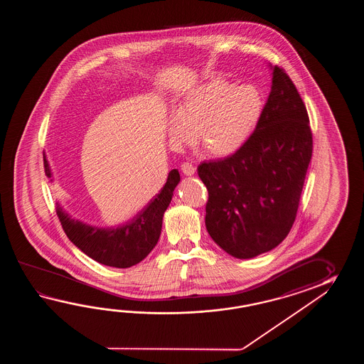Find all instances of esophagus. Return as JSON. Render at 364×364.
I'll use <instances>...</instances> for the list:
<instances>
[{
	"instance_id": "34e87169",
	"label": "esophagus",
	"mask_w": 364,
	"mask_h": 364,
	"mask_svg": "<svg viewBox=\"0 0 364 364\" xmlns=\"http://www.w3.org/2000/svg\"><path fill=\"white\" fill-rule=\"evenodd\" d=\"M181 169L185 173L186 176H193L195 171H196V166L193 163L186 161V163H182V165H181Z\"/></svg>"
}]
</instances>
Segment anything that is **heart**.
<instances>
[{
	"label": "heart",
	"instance_id": "1",
	"mask_svg": "<svg viewBox=\"0 0 364 364\" xmlns=\"http://www.w3.org/2000/svg\"><path fill=\"white\" fill-rule=\"evenodd\" d=\"M262 112L263 97L255 85L210 79L183 95L168 132L178 146L191 143L198 132L210 155H232L250 139Z\"/></svg>",
	"mask_w": 364,
	"mask_h": 364
}]
</instances>
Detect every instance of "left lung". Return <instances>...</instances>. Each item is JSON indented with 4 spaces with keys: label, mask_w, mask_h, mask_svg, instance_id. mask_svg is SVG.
Returning a JSON list of instances; mask_svg holds the SVG:
<instances>
[{
    "label": "left lung",
    "mask_w": 364,
    "mask_h": 364,
    "mask_svg": "<svg viewBox=\"0 0 364 364\" xmlns=\"http://www.w3.org/2000/svg\"><path fill=\"white\" fill-rule=\"evenodd\" d=\"M272 87L255 130L234 155L203 163L205 226L229 255L251 259L277 247L294 224L312 156L307 109L285 70Z\"/></svg>",
    "instance_id": "left-lung-1"
}]
</instances>
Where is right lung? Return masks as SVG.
<instances>
[{"instance_id": "add662e5", "label": "right lung", "mask_w": 364, "mask_h": 364, "mask_svg": "<svg viewBox=\"0 0 364 364\" xmlns=\"http://www.w3.org/2000/svg\"><path fill=\"white\" fill-rule=\"evenodd\" d=\"M44 169L48 178L52 171L44 156ZM181 181L177 169L168 176L161 191L141 209L132 221L114 228H97L70 217L57 203L55 212L63 230L75 246L97 263L129 268L140 263L154 250L163 228L164 212L171 204L173 191Z\"/></svg>"}]
</instances>
